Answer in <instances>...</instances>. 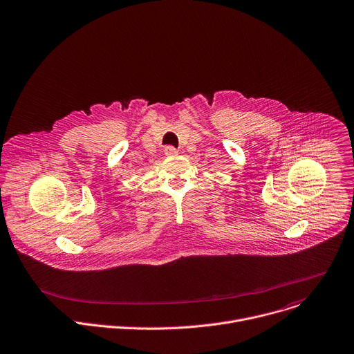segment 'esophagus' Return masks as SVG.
Masks as SVG:
<instances>
[{"label": "esophagus", "mask_w": 354, "mask_h": 354, "mask_svg": "<svg viewBox=\"0 0 354 354\" xmlns=\"http://www.w3.org/2000/svg\"><path fill=\"white\" fill-rule=\"evenodd\" d=\"M164 151H165L167 156H175V154H178V150H176L174 146H167V147L164 149Z\"/></svg>", "instance_id": "esophagus-1"}]
</instances>
